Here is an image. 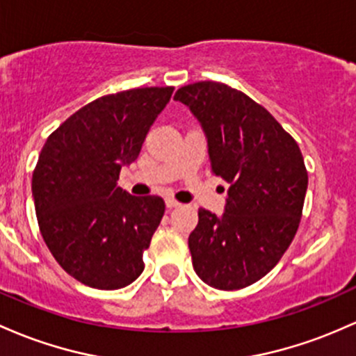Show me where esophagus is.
Here are the masks:
<instances>
[{"instance_id":"1","label":"esophagus","mask_w":356,"mask_h":356,"mask_svg":"<svg viewBox=\"0 0 356 356\" xmlns=\"http://www.w3.org/2000/svg\"><path fill=\"white\" fill-rule=\"evenodd\" d=\"M165 204H167V208H169V209H174V208H177V206H181V202H177V201H175V199L169 197L165 201Z\"/></svg>"}]
</instances>
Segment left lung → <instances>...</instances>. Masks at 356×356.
Instances as JSON below:
<instances>
[{"instance_id":"obj_1","label":"left lung","mask_w":356,"mask_h":356,"mask_svg":"<svg viewBox=\"0 0 356 356\" xmlns=\"http://www.w3.org/2000/svg\"><path fill=\"white\" fill-rule=\"evenodd\" d=\"M208 136L211 172L229 182L225 214L197 211L194 270L220 291L255 284L279 264L302 216L307 170L294 138L238 89L201 81L179 89Z\"/></svg>"}]
</instances>
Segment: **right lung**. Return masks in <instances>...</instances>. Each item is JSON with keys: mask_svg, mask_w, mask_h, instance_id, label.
<instances>
[{"mask_svg": "<svg viewBox=\"0 0 356 356\" xmlns=\"http://www.w3.org/2000/svg\"><path fill=\"white\" fill-rule=\"evenodd\" d=\"M172 86L101 96L47 138L33 169L38 228L57 264L81 284L113 291L143 272V252L165 213L160 196L116 186L142 150Z\"/></svg>", "mask_w": 356, "mask_h": 356, "instance_id": "add662e5", "label": "right lung"}]
</instances>
